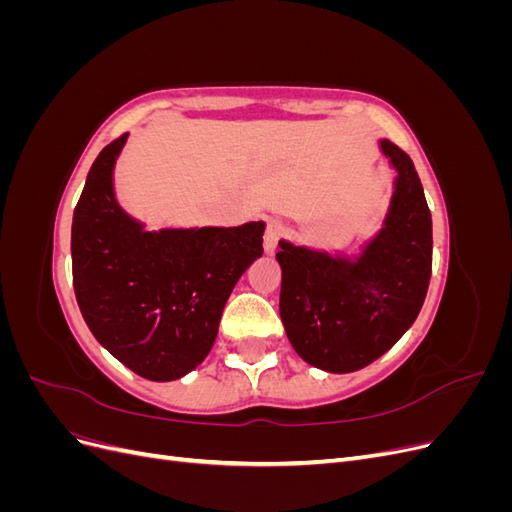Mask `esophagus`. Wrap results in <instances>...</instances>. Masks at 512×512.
Returning a JSON list of instances; mask_svg holds the SVG:
<instances>
[{"instance_id":"34e87169","label":"esophagus","mask_w":512,"mask_h":512,"mask_svg":"<svg viewBox=\"0 0 512 512\" xmlns=\"http://www.w3.org/2000/svg\"><path fill=\"white\" fill-rule=\"evenodd\" d=\"M284 224L280 220H271L267 224V230H265V252L267 254H273L275 247H277V241H280L284 237Z\"/></svg>"}]
</instances>
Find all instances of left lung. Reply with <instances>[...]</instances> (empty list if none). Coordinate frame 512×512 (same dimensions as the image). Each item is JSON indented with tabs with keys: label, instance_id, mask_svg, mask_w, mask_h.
I'll return each mask as SVG.
<instances>
[{
	"label": "left lung",
	"instance_id": "1",
	"mask_svg": "<svg viewBox=\"0 0 512 512\" xmlns=\"http://www.w3.org/2000/svg\"><path fill=\"white\" fill-rule=\"evenodd\" d=\"M395 170L380 230L359 254L280 241V316L301 359L350 374L391 350L421 312L431 277V213L408 153L378 143Z\"/></svg>",
	"mask_w": 512,
	"mask_h": 512
}]
</instances>
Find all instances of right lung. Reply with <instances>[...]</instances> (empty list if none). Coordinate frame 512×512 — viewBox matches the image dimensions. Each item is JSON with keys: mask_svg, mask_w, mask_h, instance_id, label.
Returning <instances> with one entry per match:
<instances>
[{"mask_svg": "<svg viewBox=\"0 0 512 512\" xmlns=\"http://www.w3.org/2000/svg\"><path fill=\"white\" fill-rule=\"evenodd\" d=\"M126 143L123 134L100 151L74 209V294L89 331L117 361L168 382L213 348L232 288L262 256L265 222L147 230L115 196Z\"/></svg>", "mask_w": 512, "mask_h": 512, "instance_id": "right-lung-1", "label": "right lung"}]
</instances>
